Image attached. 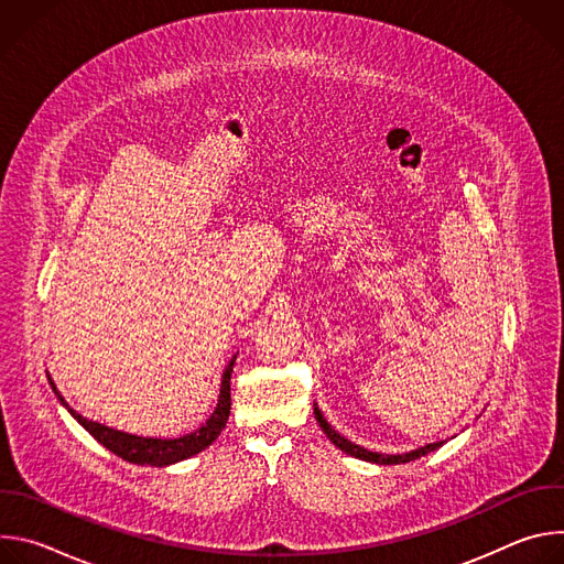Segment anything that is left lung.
<instances>
[{"instance_id":"left-lung-1","label":"left lung","mask_w":564,"mask_h":564,"mask_svg":"<svg viewBox=\"0 0 564 564\" xmlns=\"http://www.w3.org/2000/svg\"><path fill=\"white\" fill-rule=\"evenodd\" d=\"M314 417H316L321 431H324V433L328 435V440H330L337 448H341L346 455H352V457H357V459L372 462V464H404V462H413V459H417V457H422V455H429L431 451H435V448H440V446L444 444V442H433V444H424V446H420V448H415V451L397 453V455L375 453V451H368V448H364V446H359V444L346 440L344 435H339V433L328 424V420H326L324 415H321V411H318L316 404H314Z\"/></svg>"}]
</instances>
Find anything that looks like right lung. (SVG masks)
<instances>
[{"instance_id":"right-lung-1","label":"right lung","mask_w":564,"mask_h":564,"mask_svg":"<svg viewBox=\"0 0 564 564\" xmlns=\"http://www.w3.org/2000/svg\"><path fill=\"white\" fill-rule=\"evenodd\" d=\"M234 364H236V355L229 359V364L225 366L223 370V377H220V394H218V401H216V409L214 413L209 415V420L187 433V435H181V437H140V435H131V433H122V431H116V429H109L100 422H91L87 417H83L79 413H75L64 397L57 392L53 379L48 377L59 404L73 415V420H77V424L83 426L89 435H94L105 448H109L111 453H116L118 457L131 462V464H149V466H170V464H176V462H183L200 451H205L218 435L220 431L225 429L227 424V417H229V409H231V390H229V379H231V370H234Z\"/></svg>"}]
</instances>
